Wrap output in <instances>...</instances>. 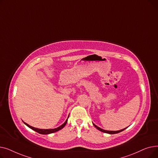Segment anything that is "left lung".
I'll list each match as a JSON object with an SVG mask.
<instances>
[{"label":"left lung","mask_w":158,"mask_h":158,"mask_svg":"<svg viewBox=\"0 0 158 158\" xmlns=\"http://www.w3.org/2000/svg\"><path fill=\"white\" fill-rule=\"evenodd\" d=\"M94 124V126L98 129V130H99V131H102V132H105V133H108V134H111V135H113V134H117V133H118V132H122V131H123V130H125L126 128H124V129H122V130H119V131H106V130H104V129H101V128H100L99 127H97L95 124H94V123H93Z\"/></svg>","instance_id":"obj_1"}]
</instances>
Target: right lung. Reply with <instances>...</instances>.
Listing matches in <instances>:
<instances>
[{
	"label": "right lung",
	"instance_id": "add662e5",
	"mask_svg": "<svg viewBox=\"0 0 158 158\" xmlns=\"http://www.w3.org/2000/svg\"><path fill=\"white\" fill-rule=\"evenodd\" d=\"M68 118H69V117H68ZM68 118L66 119V120L64 122V123H63L61 126L58 127H57V128H55V129H38V128L33 127H32V126H29V124L26 123V122H23V123H24L25 124H26V125L27 126H28L29 128H31V129L34 130L35 131H36V132H38V133H40V134H42V135H48V134L53 133V132H56V131H60V129H63V128L64 127V126L66 125V123H67Z\"/></svg>",
	"mask_w": 158,
	"mask_h": 158
}]
</instances>
